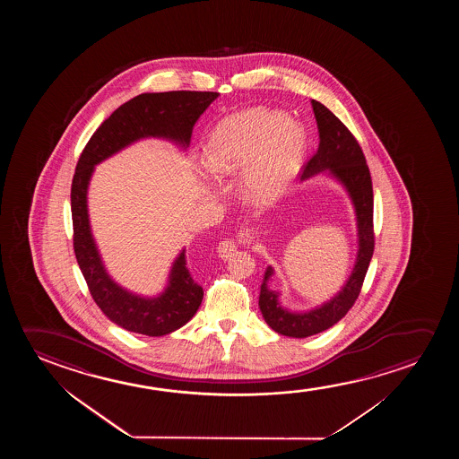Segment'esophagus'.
<instances>
[{
    "label": "esophagus",
    "mask_w": 459,
    "mask_h": 459,
    "mask_svg": "<svg viewBox=\"0 0 459 459\" xmlns=\"http://www.w3.org/2000/svg\"><path fill=\"white\" fill-rule=\"evenodd\" d=\"M237 251V245L233 239H224L218 245V255L221 258L227 260L229 257H232L233 252Z\"/></svg>",
    "instance_id": "1"
}]
</instances>
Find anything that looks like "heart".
I'll use <instances>...</instances> for the list:
<instances>
[{
	"instance_id": "heart-1",
	"label": "heart",
	"mask_w": 459,
	"mask_h": 459,
	"mask_svg": "<svg viewBox=\"0 0 459 459\" xmlns=\"http://www.w3.org/2000/svg\"><path fill=\"white\" fill-rule=\"evenodd\" d=\"M307 133L287 114L252 108L214 126L204 151V168L222 180L239 171V188L249 201L266 204L287 189L301 169Z\"/></svg>"
}]
</instances>
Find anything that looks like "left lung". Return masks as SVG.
<instances>
[{"instance_id":"obj_1","label":"left lung","mask_w":459,"mask_h":459,"mask_svg":"<svg viewBox=\"0 0 459 459\" xmlns=\"http://www.w3.org/2000/svg\"><path fill=\"white\" fill-rule=\"evenodd\" d=\"M312 108L320 134V144L314 157L302 168L301 182L323 174L343 186L356 216L358 255L351 274L346 279L343 287L329 301L306 312L283 307L281 291L270 289L274 268H266L258 296V307L266 325L273 331L293 339H306L315 333H323L348 314L360 293L375 247L373 188L370 170L362 149L351 132L325 105L312 100Z\"/></svg>"}]
</instances>
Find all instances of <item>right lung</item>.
<instances>
[{
    "mask_svg": "<svg viewBox=\"0 0 459 459\" xmlns=\"http://www.w3.org/2000/svg\"><path fill=\"white\" fill-rule=\"evenodd\" d=\"M218 95L195 91L138 95L99 126L76 164L70 193L76 262L101 312L130 333L161 337L180 329L197 312L204 290L189 274L185 247L170 264L166 287L158 295L133 293L109 276L89 221L88 189L95 166L141 139H164L186 151L193 126Z\"/></svg>",
    "mask_w": 459,
    "mask_h": 459,
    "instance_id": "obj_1",
    "label": "right lung"
}]
</instances>
